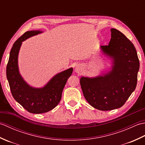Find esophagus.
Returning a JSON list of instances; mask_svg holds the SVG:
<instances>
[{
  "label": "esophagus",
  "mask_w": 145,
  "mask_h": 145,
  "mask_svg": "<svg viewBox=\"0 0 145 145\" xmlns=\"http://www.w3.org/2000/svg\"><path fill=\"white\" fill-rule=\"evenodd\" d=\"M82 70V68L81 66H76L75 68V72H77V73H80Z\"/></svg>",
  "instance_id": "34e87169"
}]
</instances>
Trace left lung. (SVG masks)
Returning a JSON list of instances; mask_svg holds the SVG:
<instances>
[{"instance_id": "8db88e82", "label": "left lung", "mask_w": 145, "mask_h": 145, "mask_svg": "<svg viewBox=\"0 0 145 145\" xmlns=\"http://www.w3.org/2000/svg\"><path fill=\"white\" fill-rule=\"evenodd\" d=\"M105 54L113 58L112 70L104 76L82 77L80 85L85 99L95 108L108 111L121 107L135 90L140 61L132 42L119 30L111 29Z\"/></svg>"}]
</instances>
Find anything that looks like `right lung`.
<instances>
[{"label":"right lung","mask_w":145,"mask_h":145,"mask_svg":"<svg viewBox=\"0 0 145 145\" xmlns=\"http://www.w3.org/2000/svg\"><path fill=\"white\" fill-rule=\"evenodd\" d=\"M41 32L39 30L26 32L15 41L10 50L6 69L14 98L29 112L36 114L48 112L59 103L63 89L73 72L71 68L58 73L42 88L30 87L21 77L18 72L17 58L22 42Z\"/></svg>","instance_id":"obj_1"}]
</instances>
